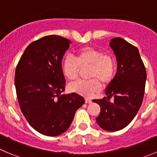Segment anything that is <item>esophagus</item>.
Here are the masks:
<instances>
[{
	"mask_svg": "<svg viewBox=\"0 0 157 157\" xmlns=\"http://www.w3.org/2000/svg\"><path fill=\"white\" fill-rule=\"evenodd\" d=\"M85 101H86V104H90L91 102H92L91 99H90V98H86Z\"/></svg>",
	"mask_w": 157,
	"mask_h": 157,
	"instance_id": "1",
	"label": "esophagus"
}]
</instances>
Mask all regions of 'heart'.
<instances>
[{
    "label": "heart",
    "mask_w": 157,
    "mask_h": 157,
    "mask_svg": "<svg viewBox=\"0 0 157 157\" xmlns=\"http://www.w3.org/2000/svg\"><path fill=\"white\" fill-rule=\"evenodd\" d=\"M89 65V80H78L68 86L71 92L90 98L99 92L101 84L108 85L113 80L116 72V63L112 54L102 52L100 48L93 46H84L78 48L73 56H67L62 60L61 71L63 76L68 80L77 78L79 67Z\"/></svg>",
    "instance_id": "b5f03b06"
}]
</instances>
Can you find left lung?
Returning a JSON list of instances; mask_svg holds the SVG:
<instances>
[{"mask_svg": "<svg viewBox=\"0 0 157 157\" xmlns=\"http://www.w3.org/2000/svg\"><path fill=\"white\" fill-rule=\"evenodd\" d=\"M110 46L117 60V72L107 86L108 98L94 100L101 107L96 120L102 129L117 131L135 117L145 94L146 71L137 47L121 37L111 40ZM112 96L114 101L109 100Z\"/></svg>", "mask_w": 157, "mask_h": 157, "instance_id": "8db88e82", "label": "left lung"}]
</instances>
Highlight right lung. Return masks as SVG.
Masks as SVG:
<instances>
[{"mask_svg":"<svg viewBox=\"0 0 157 157\" xmlns=\"http://www.w3.org/2000/svg\"><path fill=\"white\" fill-rule=\"evenodd\" d=\"M71 43L57 35L41 37L27 47L16 67L15 85L20 109L29 124L44 135L65 132L85 103L76 93L61 94L66 82L61 61Z\"/></svg>","mask_w":157,"mask_h":157,"instance_id":"1","label":"right lung"}]
</instances>
